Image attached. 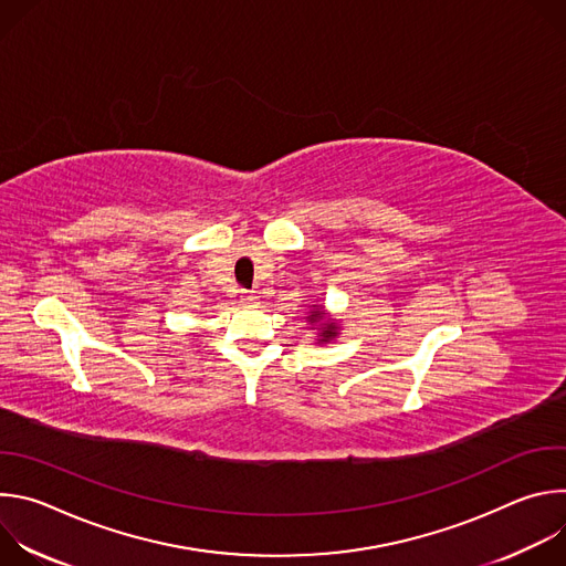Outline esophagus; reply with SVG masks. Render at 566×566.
<instances>
[{
    "label": "esophagus",
    "mask_w": 566,
    "mask_h": 566,
    "mask_svg": "<svg viewBox=\"0 0 566 566\" xmlns=\"http://www.w3.org/2000/svg\"><path fill=\"white\" fill-rule=\"evenodd\" d=\"M239 300L244 302V304H253V302L258 300V295H255L253 291H241V293H239Z\"/></svg>",
    "instance_id": "34e87169"
}]
</instances>
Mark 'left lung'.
Returning <instances> with one entry per match:
<instances>
[{
	"label": "left lung",
	"mask_w": 566,
	"mask_h": 566,
	"mask_svg": "<svg viewBox=\"0 0 566 566\" xmlns=\"http://www.w3.org/2000/svg\"><path fill=\"white\" fill-rule=\"evenodd\" d=\"M308 322L315 327H319V340L317 343H329L338 336V325L332 319V317H325V313H322L319 306H315L308 315Z\"/></svg>",
	"instance_id": "1"
}]
</instances>
